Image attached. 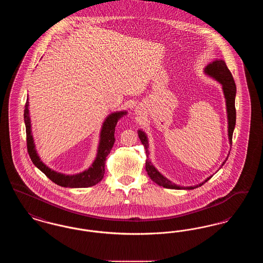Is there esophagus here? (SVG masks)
Returning a JSON list of instances; mask_svg holds the SVG:
<instances>
[{
  "instance_id": "1",
  "label": "esophagus",
  "mask_w": 263,
  "mask_h": 263,
  "mask_svg": "<svg viewBox=\"0 0 263 263\" xmlns=\"http://www.w3.org/2000/svg\"><path fill=\"white\" fill-rule=\"evenodd\" d=\"M136 112H140V110H139V109H136Z\"/></svg>"
}]
</instances>
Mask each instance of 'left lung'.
Returning <instances> with one entry per match:
<instances>
[{"label": "left lung", "instance_id": "obj_1", "mask_svg": "<svg viewBox=\"0 0 263 263\" xmlns=\"http://www.w3.org/2000/svg\"><path fill=\"white\" fill-rule=\"evenodd\" d=\"M204 72H205V74L212 77L216 81H218L223 87V91H224V96H225L226 99V105H227V114H228V135H229L230 144L232 145V139H233V133H234V129H235V125H236V115H237L236 107H235V99H236L237 88H236L234 78L232 76V73L230 72V70L228 69L224 60H216V61H213L212 63L208 64L206 66ZM138 136L140 138V140H141V142L144 145L145 150H146V155H147L146 171H147V174L150 176L151 179L154 182H156L157 184H159L160 186H163L164 188H171V189H194V188L199 187L201 185H203L206 181H208L211 178V176H210L200 184L194 185V186H186V187L183 186L182 187V186H179V185H176L175 183H173L171 180H168L166 177H164L153 165V163H151L150 159H149V144H148L147 135L142 130H138ZM228 159H226V161ZM226 161L222 163V165L225 164Z\"/></svg>", "mask_w": 263, "mask_h": 263}]
</instances>
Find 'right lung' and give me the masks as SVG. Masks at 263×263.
Here are the masks:
<instances>
[{"mask_svg": "<svg viewBox=\"0 0 263 263\" xmlns=\"http://www.w3.org/2000/svg\"><path fill=\"white\" fill-rule=\"evenodd\" d=\"M28 100H26L25 105V131H26V146L28 155L34 163V165L38 167L44 175H46L50 180L57 185L63 187L81 188L89 187L93 186L99 183L103 178L104 175V165L105 160L110 151L112 149L113 144L115 142L114 132L115 126L117 124L118 120L126 115V111H118V112L109 114L106 119L104 120L101 131H100V144L98 148L97 158L93 161L92 164L88 167L87 171L77 174V175H64L61 173H57L53 170L49 168L46 164L42 163L40 158L38 157L37 152L35 150V145L33 142V137L31 134V124L29 118V110H28Z\"/></svg>", "mask_w": 263, "mask_h": 263, "instance_id": "add662e5", "label": "right lung"}]
</instances>
